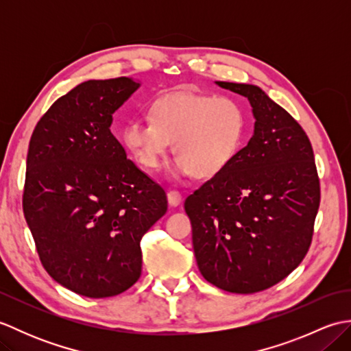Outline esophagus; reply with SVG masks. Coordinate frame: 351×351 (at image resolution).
<instances>
[{"instance_id":"34e87169","label":"esophagus","mask_w":351,"mask_h":351,"mask_svg":"<svg viewBox=\"0 0 351 351\" xmlns=\"http://www.w3.org/2000/svg\"><path fill=\"white\" fill-rule=\"evenodd\" d=\"M167 200H169V205L170 206H178V205L181 204V200H182L181 193L176 191V190H169L167 191Z\"/></svg>"}]
</instances>
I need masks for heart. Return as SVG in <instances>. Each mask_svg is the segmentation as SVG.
I'll list each match as a JSON object with an SVG mask.
<instances>
[{
    "label": "heart",
    "instance_id": "heart-1",
    "mask_svg": "<svg viewBox=\"0 0 351 351\" xmlns=\"http://www.w3.org/2000/svg\"><path fill=\"white\" fill-rule=\"evenodd\" d=\"M151 121H130L122 141L141 167L155 170L173 143L171 175L217 176L240 152L247 131L243 107L228 96L169 93L149 107Z\"/></svg>",
    "mask_w": 351,
    "mask_h": 351
}]
</instances>
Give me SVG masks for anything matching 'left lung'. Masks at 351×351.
I'll return each instance as SVG.
<instances>
[{"mask_svg": "<svg viewBox=\"0 0 351 351\" xmlns=\"http://www.w3.org/2000/svg\"><path fill=\"white\" fill-rule=\"evenodd\" d=\"M217 84L249 99L255 132L184 208L204 278L229 293L253 294L285 279L306 256L319 178L309 137L285 108L256 86Z\"/></svg>", "mask_w": 351, "mask_h": 351, "instance_id": "1", "label": "left lung"}]
</instances>
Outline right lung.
I'll use <instances>...</instances> for the list:
<instances>
[{
	"label": "right lung",
	"instance_id": "add662e5",
	"mask_svg": "<svg viewBox=\"0 0 351 351\" xmlns=\"http://www.w3.org/2000/svg\"><path fill=\"white\" fill-rule=\"evenodd\" d=\"M138 86L126 77L81 83L29 138L22 208L36 250L52 279L92 299L138 280L141 238L167 211L166 191L126 158L110 130Z\"/></svg>",
	"mask_w": 351,
	"mask_h": 351
}]
</instances>
